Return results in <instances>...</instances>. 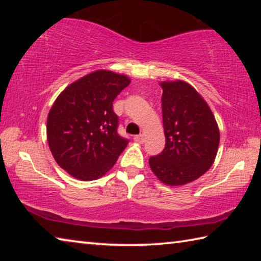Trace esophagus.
<instances>
[{"instance_id":"esophagus-1","label":"esophagus","mask_w":261,"mask_h":261,"mask_svg":"<svg viewBox=\"0 0 261 261\" xmlns=\"http://www.w3.org/2000/svg\"><path fill=\"white\" fill-rule=\"evenodd\" d=\"M135 141H137V143H144V135H137L134 137Z\"/></svg>"}]
</instances>
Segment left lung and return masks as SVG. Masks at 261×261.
<instances>
[{"mask_svg": "<svg viewBox=\"0 0 261 261\" xmlns=\"http://www.w3.org/2000/svg\"><path fill=\"white\" fill-rule=\"evenodd\" d=\"M162 120L166 145L149 158L161 182L183 185L199 178L213 165L220 132L208 105L188 83L163 82Z\"/></svg>", "mask_w": 261, "mask_h": 261, "instance_id": "left-lung-1", "label": "left lung"}]
</instances>
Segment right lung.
<instances>
[{
    "instance_id": "right-lung-1",
    "label": "right lung",
    "mask_w": 261,
    "mask_h": 261,
    "mask_svg": "<svg viewBox=\"0 0 261 261\" xmlns=\"http://www.w3.org/2000/svg\"><path fill=\"white\" fill-rule=\"evenodd\" d=\"M130 79L99 70L78 79L59 95L47 120V139L55 161L82 180L103 176L129 139L118 135L113 101Z\"/></svg>"
}]
</instances>
